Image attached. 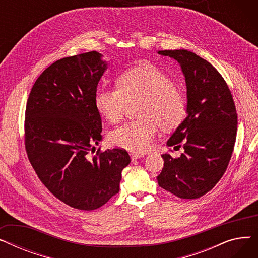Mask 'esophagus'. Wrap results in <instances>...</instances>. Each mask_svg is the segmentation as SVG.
Wrapping results in <instances>:
<instances>
[{
	"label": "esophagus",
	"mask_w": 258,
	"mask_h": 258,
	"mask_svg": "<svg viewBox=\"0 0 258 258\" xmlns=\"http://www.w3.org/2000/svg\"><path fill=\"white\" fill-rule=\"evenodd\" d=\"M130 156H131V158H132V160L134 161V160H137V159H140V158H142V157H144V155L143 154H137V153H131L130 154Z\"/></svg>",
	"instance_id": "esophagus-1"
}]
</instances>
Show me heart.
Listing matches in <instances>:
<instances>
[{"instance_id":"heart-1","label":"heart","mask_w":258,"mask_h":258,"mask_svg":"<svg viewBox=\"0 0 258 258\" xmlns=\"http://www.w3.org/2000/svg\"><path fill=\"white\" fill-rule=\"evenodd\" d=\"M141 99L137 120L113 130L108 135L112 145L131 152L143 153L151 148L158 125L162 131L177 128L186 115L183 92L160 68L143 63L125 71L118 79V87H99L95 93V105L108 122L123 117L128 103Z\"/></svg>"}]
</instances>
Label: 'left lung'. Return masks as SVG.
Masks as SVG:
<instances>
[{"instance_id": "8db88e82", "label": "left lung", "mask_w": 258, "mask_h": 258, "mask_svg": "<svg viewBox=\"0 0 258 258\" xmlns=\"http://www.w3.org/2000/svg\"><path fill=\"white\" fill-rule=\"evenodd\" d=\"M158 53L180 63L187 88V117L167 141L168 146L183 145L184 153L174 159L162 155L164 166L158 184L178 198L198 199L221 180L231 159L235 104L225 79L207 60L184 49Z\"/></svg>"}]
</instances>
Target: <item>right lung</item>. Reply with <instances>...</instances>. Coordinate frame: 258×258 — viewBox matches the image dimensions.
Listing matches in <instances>:
<instances>
[{
    "mask_svg": "<svg viewBox=\"0 0 258 258\" xmlns=\"http://www.w3.org/2000/svg\"><path fill=\"white\" fill-rule=\"evenodd\" d=\"M106 61L96 51L64 57L39 75L25 113V147L37 177L64 204L94 210L118 194L131 158L113 148L90 152L101 141L95 93Z\"/></svg>",
    "mask_w": 258,
    "mask_h": 258,
    "instance_id": "add662e5",
    "label": "right lung"
}]
</instances>
